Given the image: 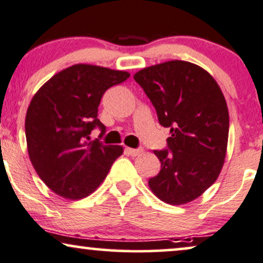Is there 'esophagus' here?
Here are the masks:
<instances>
[{
    "label": "esophagus",
    "instance_id": "1",
    "mask_svg": "<svg viewBox=\"0 0 263 263\" xmlns=\"http://www.w3.org/2000/svg\"><path fill=\"white\" fill-rule=\"evenodd\" d=\"M125 151H126V153L129 154V156H132V157L138 156V154H140L142 152L141 149H135V148H128V147H126Z\"/></svg>",
    "mask_w": 263,
    "mask_h": 263
}]
</instances>
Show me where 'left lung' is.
Wrapping results in <instances>:
<instances>
[{
	"label": "left lung",
	"mask_w": 263,
	"mask_h": 263,
	"mask_svg": "<svg viewBox=\"0 0 263 263\" xmlns=\"http://www.w3.org/2000/svg\"><path fill=\"white\" fill-rule=\"evenodd\" d=\"M135 81L170 128L166 149L154 151L162 167L148 185L159 200L185 204L216 181L224 164L229 135L226 98L214 78L187 61L145 67Z\"/></svg>",
	"instance_id": "1"
}]
</instances>
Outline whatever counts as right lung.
<instances>
[{
	"mask_svg": "<svg viewBox=\"0 0 263 263\" xmlns=\"http://www.w3.org/2000/svg\"><path fill=\"white\" fill-rule=\"evenodd\" d=\"M128 72L93 65H73L50 78L31 99L25 116V137L30 162L39 178L55 194L81 200L99 187L121 145L90 141L101 97Z\"/></svg>",
	"mask_w": 263,
	"mask_h": 263,
	"instance_id": "right-lung-1",
	"label": "right lung"
}]
</instances>
